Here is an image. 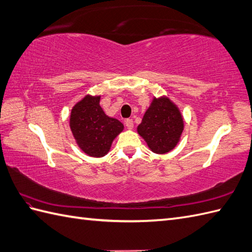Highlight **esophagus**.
I'll list each match as a JSON object with an SVG mask.
<instances>
[{"label":"esophagus","instance_id":"34e87169","mask_svg":"<svg viewBox=\"0 0 252 252\" xmlns=\"http://www.w3.org/2000/svg\"><path fill=\"white\" fill-rule=\"evenodd\" d=\"M125 124H126V126L128 128V130H132L133 126H134V124H133V120L132 119H126L125 121Z\"/></svg>","mask_w":252,"mask_h":252}]
</instances>
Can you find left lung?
<instances>
[{
    "instance_id": "obj_1",
    "label": "left lung",
    "mask_w": 252,
    "mask_h": 252,
    "mask_svg": "<svg viewBox=\"0 0 252 252\" xmlns=\"http://www.w3.org/2000/svg\"><path fill=\"white\" fill-rule=\"evenodd\" d=\"M184 131V119L179 108L166 96L154 97L146 110L137 133L155 154L164 155L178 144Z\"/></svg>"
}]
</instances>
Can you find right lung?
<instances>
[{
  "mask_svg": "<svg viewBox=\"0 0 252 252\" xmlns=\"http://www.w3.org/2000/svg\"><path fill=\"white\" fill-rule=\"evenodd\" d=\"M99 98V95H86L74 105L69 117V126L78 147L94 158L107 155L113 140L125 127L119 120L104 113Z\"/></svg>",
  "mask_w": 252,
  "mask_h": 252,
  "instance_id": "right-lung-1",
  "label": "right lung"
}]
</instances>
